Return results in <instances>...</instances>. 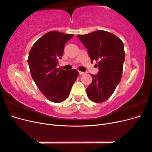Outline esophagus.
Wrapping results in <instances>:
<instances>
[{
    "label": "esophagus",
    "mask_w": 152,
    "mask_h": 152,
    "mask_svg": "<svg viewBox=\"0 0 152 152\" xmlns=\"http://www.w3.org/2000/svg\"><path fill=\"white\" fill-rule=\"evenodd\" d=\"M79 75H84V72H80V71H79Z\"/></svg>",
    "instance_id": "1"
}]
</instances>
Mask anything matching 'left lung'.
<instances>
[{
	"mask_svg": "<svg viewBox=\"0 0 152 152\" xmlns=\"http://www.w3.org/2000/svg\"><path fill=\"white\" fill-rule=\"evenodd\" d=\"M77 37L87 49L91 62L98 61V74L91 75L93 81L86 89L89 99L102 103L112 96L120 82L125 60L122 41L113 34L97 30Z\"/></svg>",
	"mask_w": 152,
	"mask_h": 152,
	"instance_id": "8db88e82",
	"label": "left lung"
}]
</instances>
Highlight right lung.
I'll return each mask as SVG.
<instances>
[{"instance_id":"add662e5","label":"right lung","mask_w":152,"mask_h":152,"mask_svg":"<svg viewBox=\"0 0 152 152\" xmlns=\"http://www.w3.org/2000/svg\"><path fill=\"white\" fill-rule=\"evenodd\" d=\"M73 36L49 31L36 41L29 53L28 63L32 79L50 102L65 101L79 75L75 69L66 71L56 68L66 42Z\"/></svg>"}]
</instances>
